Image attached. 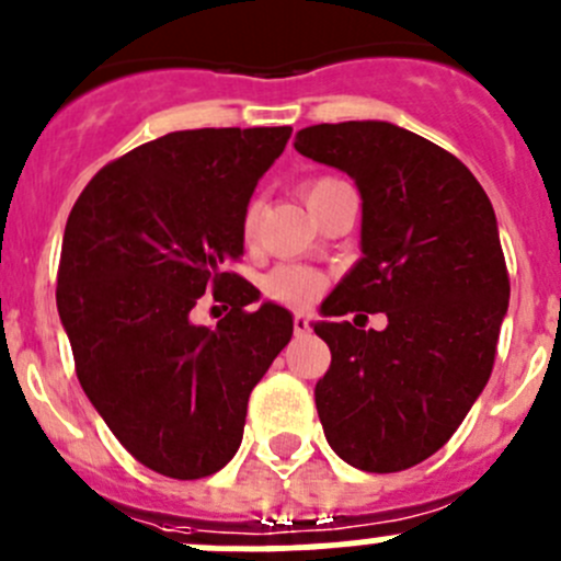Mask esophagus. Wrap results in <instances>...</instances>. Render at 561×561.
I'll use <instances>...</instances> for the list:
<instances>
[{"label": "esophagus", "instance_id": "esophagus-1", "mask_svg": "<svg viewBox=\"0 0 561 561\" xmlns=\"http://www.w3.org/2000/svg\"><path fill=\"white\" fill-rule=\"evenodd\" d=\"M293 332H296V334H307V332H310V318L298 312V316L293 318Z\"/></svg>", "mask_w": 561, "mask_h": 561}]
</instances>
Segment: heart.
<instances>
[{
  "label": "heart",
  "mask_w": 561,
  "mask_h": 561,
  "mask_svg": "<svg viewBox=\"0 0 561 561\" xmlns=\"http://www.w3.org/2000/svg\"><path fill=\"white\" fill-rule=\"evenodd\" d=\"M332 182L334 180L310 182V185L305 187L307 202H310V198L316 196L321 187L332 185ZM254 229H256V204H251L243 216L245 238H251V234H254ZM263 287L271 298H276V301H282V305L305 307V305H310V301H316L318 293L323 290V276L318 274V271L307 268V265H276V268L265 276Z\"/></svg>",
  "instance_id": "heart-1"
}]
</instances>
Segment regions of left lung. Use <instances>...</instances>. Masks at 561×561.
Returning <instances> with one entry per match:
<instances>
[{
  "instance_id": "left-lung-1",
  "label": "left lung",
  "mask_w": 561,
  "mask_h": 561,
  "mask_svg": "<svg viewBox=\"0 0 561 561\" xmlns=\"http://www.w3.org/2000/svg\"><path fill=\"white\" fill-rule=\"evenodd\" d=\"M293 146L363 198V256L312 323L332 352L316 385L323 434L354 468L407 470L446 446L493 374L510 307L495 209L457 157L390 122L316 124ZM354 309L388 327L333 323Z\"/></svg>"
}]
</instances>
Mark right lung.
Segmentation results:
<instances>
[{"instance_id":"right-lung-1","label":"right lung","mask_w":561,"mask_h":561,"mask_svg":"<svg viewBox=\"0 0 561 561\" xmlns=\"http://www.w3.org/2000/svg\"><path fill=\"white\" fill-rule=\"evenodd\" d=\"M290 127L182 129L88 182L66 221L57 312L77 376L124 448L171 479H204L238 454L254 385L290 343L293 316L224 271L243 254L256 182ZM213 289L233 310L190 321Z\"/></svg>"}]
</instances>
